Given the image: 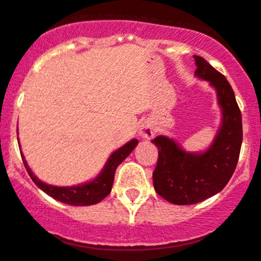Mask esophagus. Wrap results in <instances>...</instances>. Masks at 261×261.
<instances>
[{"label":"esophagus","mask_w":261,"mask_h":261,"mask_svg":"<svg viewBox=\"0 0 261 261\" xmlns=\"http://www.w3.org/2000/svg\"><path fill=\"white\" fill-rule=\"evenodd\" d=\"M139 135H140L141 139H145V140H150V139L154 138L155 135V128L153 127L149 121H145L140 125V128H139Z\"/></svg>","instance_id":"esophagus-1"}]
</instances>
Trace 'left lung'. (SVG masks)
Listing matches in <instances>:
<instances>
[{"label": "left lung", "mask_w": 261, "mask_h": 261, "mask_svg": "<svg viewBox=\"0 0 261 261\" xmlns=\"http://www.w3.org/2000/svg\"><path fill=\"white\" fill-rule=\"evenodd\" d=\"M194 58L195 76L209 82L216 90L222 121L212 144L200 153L185 150L168 136L151 140L159 150L153 172L154 189L176 205L200 203L222 191L236 169L242 144V117L233 89L208 61L200 56Z\"/></svg>", "instance_id": "1"}]
</instances>
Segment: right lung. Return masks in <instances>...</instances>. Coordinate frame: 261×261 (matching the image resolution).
Wrapping results in <instances>:
<instances>
[{
	"mask_svg": "<svg viewBox=\"0 0 261 261\" xmlns=\"http://www.w3.org/2000/svg\"><path fill=\"white\" fill-rule=\"evenodd\" d=\"M138 143V139H133L128 143H126L125 145L121 146L120 149L113 151L110 155V158L107 159V162H106L105 167L102 168L100 173L95 178H93L92 181L84 182V184L75 185V186H53V185H48L45 182L40 181L33 173L32 169L29 168L22 151H20V153H21L22 163H24L30 178L33 179V182L42 191H44L45 194L49 195L50 198L56 199V200L61 201V203L69 204V205L74 206H88L98 204L107 195H110L111 190H112L116 169L130 155V153L135 149Z\"/></svg>",
	"mask_w": 261,
	"mask_h": 261,
	"instance_id": "right-lung-1",
	"label": "right lung"
}]
</instances>
